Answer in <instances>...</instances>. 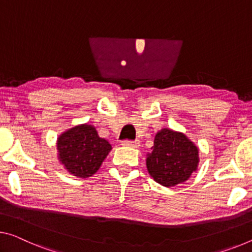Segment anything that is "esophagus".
I'll return each mask as SVG.
<instances>
[{
  "mask_svg": "<svg viewBox=\"0 0 252 252\" xmlns=\"http://www.w3.org/2000/svg\"><path fill=\"white\" fill-rule=\"evenodd\" d=\"M123 146H127V148H134L136 149L139 146V141H123L122 142Z\"/></svg>",
  "mask_w": 252,
  "mask_h": 252,
  "instance_id": "obj_1",
  "label": "esophagus"
}]
</instances>
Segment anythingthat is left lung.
Returning a JSON list of instances; mask_svg holds the SVG:
<instances>
[{
    "mask_svg": "<svg viewBox=\"0 0 252 252\" xmlns=\"http://www.w3.org/2000/svg\"><path fill=\"white\" fill-rule=\"evenodd\" d=\"M152 150L146 156V168L154 181L164 187L185 183L198 168V148L180 131L158 130Z\"/></svg>",
    "mask_w": 252,
    "mask_h": 252,
    "instance_id": "left-lung-1",
    "label": "left lung"
}]
</instances>
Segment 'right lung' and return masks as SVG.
<instances>
[{
    "instance_id": "obj_1",
    "label": "right lung",
    "mask_w": 252,
    "mask_h": 252,
    "mask_svg": "<svg viewBox=\"0 0 252 252\" xmlns=\"http://www.w3.org/2000/svg\"><path fill=\"white\" fill-rule=\"evenodd\" d=\"M56 146L61 164L77 178L94 176L111 151L110 143L99 136L94 126L88 124L62 133Z\"/></svg>"
}]
</instances>
